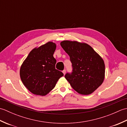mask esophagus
Returning <instances> with one entry per match:
<instances>
[{"label": "esophagus", "mask_w": 127, "mask_h": 127, "mask_svg": "<svg viewBox=\"0 0 127 127\" xmlns=\"http://www.w3.org/2000/svg\"><path fill=\"white\" fill-rule=\"evenodd\" d=\"M62 72H63V73L64 75H65V73H66V70H63V71H62Z\"/></svg>", "instance_id": "34e87169"}]
</instances>
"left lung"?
<instances>
[{
  "label": "left lung",
  "mask_w": 127,
  "mask_h": 127,
  "mask_svg": "<svg viewBox=\"0 0 127 127\" xmlns=\"http://www.w3.org/2000/svg\"><path fill=\"white\" fill-rule=\"evenodd\" d=\"M61 45L69 56L72 63V72L65 74V79L79 94L88 95L92 93L103 82V59L85 43L65 40L61 42Z\"/></svg>",
  "instance_id": "left-lung-1"
}]
</instances>
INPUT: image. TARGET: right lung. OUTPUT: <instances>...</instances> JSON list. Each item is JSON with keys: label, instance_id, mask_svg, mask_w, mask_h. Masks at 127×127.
Masks as SVG:
<instances>
[{"label": "right lung", "instance_id": "obj_1", "mask_svg": "<svg viewBox=\"0 0 127 127\" xmlns=\"http://www.w3.org/2000/svg\"><path fill=\"white\" fill-rule=\"evenodd\" d=\"M56 48V44L48 42L34 48L21 66V79L26 87L34 94L46 95L64 75L55 68L57 61L53 55Z\"/></svg>", "mask_w": 127, "mask_h": 127}]
</instances>
